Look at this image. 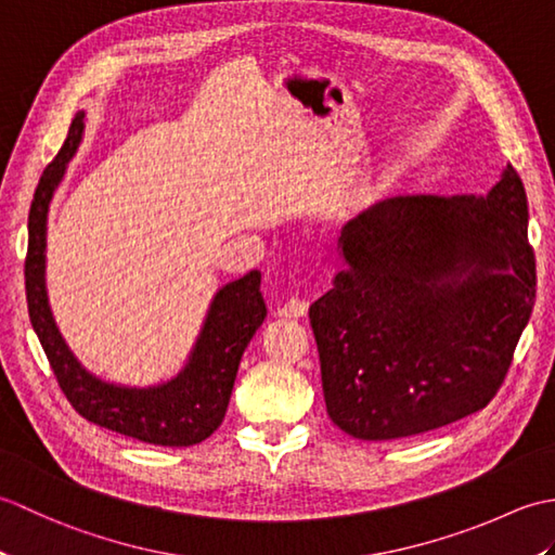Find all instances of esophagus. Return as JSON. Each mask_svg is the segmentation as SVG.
Masks as SVG:
<instances>
[{"instance_id": "1", "label": "esophagus", "mask_w": 555, "mask_h": 555, "mask_svg": "<svg viewBox=\"0 0 555 555\" xmlns=\"http://www.w3.org/2000/svg\"><path fill=\"white\" fill-rule=\"evenodd\" d=\"M276 314H279V317H291V320H298V317L308 314V302H305V300L298 298V296H293V298H288L284 305H281V308L276 310Z\"/></svg>"}]
</instances>
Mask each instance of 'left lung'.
I'll return each mask as SVG.
<instances>
[{"label":"left lung","instance_id":"obj_1","mask_svg":"<svg viewBox=\"0 0 555 555\" xmlns=\"http://www.w3.org/2000/svg\"><path fill=\"white\" fill-rule=\"evenodd\" d=\"M527 221L508 164L487 195L388 197L346 223L344 271L310 308L340 431L405 439L489 405L534 308Z\"/></svg>","mask_w":555,"mask_h":555}]
</instances>
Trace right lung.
I'll use <instances>...</instances> for the list:
<instances>
[{
	"label": "right lung",
	"instance_id": "add662e5",
	"mask_svg": "<svg viewBox=\"0 0 555 555\" xmlns=\"http://www.w3.org/2000/svg\"><path fill=\"white\" fill-rule=\"evenodd\" d=\"M86 135V112H78L68 135L35 188L28 215L26 298L38 334L68 403L104 429L155 446H195L215 434L227 415L243 350L267 317L259 293L262 274L253 269L221 286L209 302L203 328L181 372L155 386H126L102 379L80 364L54 322L47 296V215L68 162Z\"/></svg>",
	"mask_w": 555,
	"mask_h": 555
}]
</instances>
